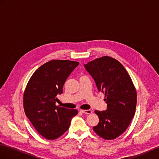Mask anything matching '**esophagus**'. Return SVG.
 <instances>
[{"instance_id": "1", "label": "esophagus", "mask_w": 159, "mask_h": 159, "mask_svg": "<svg viewBox=\"0 0 159 159\" xmlns=\"http://www.w3.org/2000/svg\"><path fill=\"white\" fill-rule=\"evenodd\" d=\"M80 111L82 112V113L87 115H90L92 113V111L91 110H80Z\"/></svg>"}]
</instances>
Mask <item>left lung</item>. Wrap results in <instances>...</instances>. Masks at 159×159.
Masks as SVG:
<instances>
[{
    "label": "left lung",
    "instance_id": "left-lung-1",
    "mask_svg": "<svg viewBox=\"0 0 159 159\" xmlns=\"http://www.w3.org/2000/svg\"><path fill=\"white\" fill-rule=\"evenodd\" d=\"M98 91L105 95L106 111H95L98 124L93 127L104 140H113L123 134L134 117L137 93L130 76L121 63L104 56L84 65Z\"/></svg>",
    "mask_w": 159,
    "mask_h": 159
}]
</instances>
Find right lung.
Returning a JSON list of instances; mask_svg holds the SVG:
<instances>
[{
	"label": "right lung",
	"mask_w": 159,
	"mask_h": 159,
	"mask_svg": "<svg viewBox=\"0 0 159 159\" xmlns=\"http://www.w3.org/2000/svg\"><path fill=\"white\" fill-rule=\"evenodd\" d=\"M79 65L69 60H52L34 73L24 94L25 113L34 128L47 140H55L67 131L76 109L56 106L67 77Z\"/></svg>",
	"instance_id": "obj_1"
}]
</instances>
